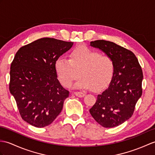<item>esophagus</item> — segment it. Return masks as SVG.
<instances>
[{
    "label": "esophagus",
    "mask_w": 155,
    "mask_h": 155,
    "mask_svg": "<svg viewBox=\"0 0 155 155\" xmlns=\"http://www.w3.org/2000/svg\"><path fill=\"white\" fill-rule=\"evenodd\" d=\"M74 94L75 96H77L78 97H80V98H82V97H84L85 96V94L82 92H74Z\"/></svg>",
    "instance_id": "esophagus-1"
}]
</instances>
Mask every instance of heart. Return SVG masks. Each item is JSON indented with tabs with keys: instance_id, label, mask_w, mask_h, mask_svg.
<instances>
[{
	"instance_id": "1",
	"label": "heart",
	"mask_w": 155,
	"mask_h": 155,
	"mask_svg": "<svg viewBox=\"0 0 155 155\" xmlns=\"http://www.w3.org/2000/svg\"><path fill=\"white\" fill-rule=\"evenodd\" d=\"M55 71L60 82L70 87L72 82L81 78L74 84L77 88L100 91L109 84L114 72L113 59L86 46H80L71 52L70 59L59 57L55 61Z\"/></svg>"
}]
</instances>
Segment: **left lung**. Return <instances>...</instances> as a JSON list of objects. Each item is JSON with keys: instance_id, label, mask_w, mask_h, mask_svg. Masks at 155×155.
Listing matches in <instances>:
<instances>
[{"instance_id": "obj_1", "label": "left lung", "mask_w": 155, "mask_h": 155, "mask_svg": "<svg viewBox=\"0 0 155 155\" xmlns=\"http://www.w3.org/2000/svg\"><path fill=\"white\" fill-rule=\"evenodd\" d=\"M91 45L113 59L114 72L108 87L97 96L90 113L102 126L116 127L132 116L142 95L141 67L134 53L114 42L96 40Z\"/></svg>"}]
</instances>
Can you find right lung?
<instances>
[{
  "label": "right lung",
  "instance_id": "1",
  "mask_svg": "<svg viewBox=\"0 0 155 155\" xmlns=\"http://www.w3.org/2000/svg\"><path fill=\"white\" fill-rule=\"evenodd\" d=\"M73 42L44 38L21 47L10 66L9 90L21 118L36 127L51 124L69 92L61 85L55 61Z\"/></svg>",
  "mask_w": 155,
  "mask_h": 155
}]
</instances>
